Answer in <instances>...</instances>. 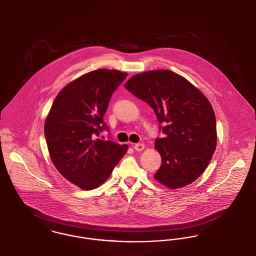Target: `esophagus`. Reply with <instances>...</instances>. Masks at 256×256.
I'll return each mask as SVG.
<instances>
[{"mask_svg": "<svg viewBox=\"0 0 256 256\" xmlns=\"http://www.w3.org/2000/svg\"><path fill=\"white\" fill-rule=\"evenodd\" d=\"M134 148L136 150V152H142L144 150V144H136L134 146Z\"/></svg>", "mask_w": 256, "mask_h": 256, "instance_id": "obj_1", "label": "esophagus"}]
</instances>
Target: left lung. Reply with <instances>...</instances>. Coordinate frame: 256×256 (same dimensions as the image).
<instances>
[{
  "label": "left lung",
  "instance_id": "left-lung-1",
  "mask_svg": "<svg viewBox=\"0 0 256 256\" xmlns=\"http://www.w3.org/2000/svg\"><path fill=\"white\" fill-rule=\"evenodd\" d=\"M125 88L154 108L165 134L155 140L162 163L154 178L170 189L197 180L214 154L218 140L216 114L204 94L168 70L138 74Z\"/></svg>",
  "mask_w": 256,
  "mask_h": 256
}]
</instances>
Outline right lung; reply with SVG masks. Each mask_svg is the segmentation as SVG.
Returning <instances> with one entry per match:
<instances>
[{
    "label": "right lung",
    "mask_w": 256,
    "mask_h": 256,
    "mask_svg": "<svg viewBox=\"0 0 256 256\" xmlns=\"http://www.w3.org/2000/svg\"><path fill=\"white\" fill-rule=\"evenodd\" d=\"M127 74L99 68L80 76L56 96L44 123L52 163L72 184L86 190L100 186L128 150L100 138L108 131L104 116Z\"/></svg>",
    "instance_id": "1"
}]
</instances>
